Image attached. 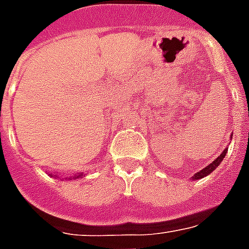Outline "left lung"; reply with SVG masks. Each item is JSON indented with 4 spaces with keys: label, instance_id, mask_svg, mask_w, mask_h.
<instances>
[{
    "label": "left lung",
    "instance_id": "left-lung-1",
    "mask_svg": "<svg viewBox=\"0 0 249 249\" xmlns=\"http://www.w3.org/2000/svg\"><path fill=\"white\" fill-rule=\"evenodd\" d=\"M225 155H227V149H225V151L223 152V153H221V155H220V156L217 157V159H216L214 161L211 162V164H209L208 167H205V168H204V169H201L200 172L196 173V175H195V176H193V178H192V180H197V178H203L204 176H207V175H209V173L212 172V171H214L216 168L219 167L220 162L223 161V159H224V157H225Z\"/></svg>",
    "mask_w": 249,
    "mask_h": 249
}]
</instances>
